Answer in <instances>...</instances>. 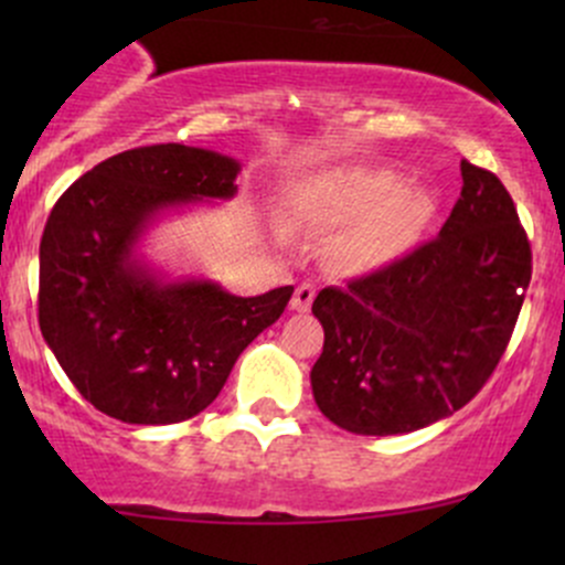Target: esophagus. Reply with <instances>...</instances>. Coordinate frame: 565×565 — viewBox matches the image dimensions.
<instances>
[{
  "instance_id": "34e87169",
  "label": "esophagus",
  "mask_w": 565,
  "mask_h": 565,
  "mask_svg": "<svg viewBox=\"0 0 565 565\" xmlns=\"http://www.w3.org/2000/svg\"><path fill=\"white\" fill-rule=\"evenodd\" d=\"M315 295H317V289L311 287V284H300V287L295 289L289 306H292V311H309L311 303H315Z\"/></svg>"
}]
</instances>
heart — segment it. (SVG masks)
<instances>
[{"mask_svg":"<svg viewBox=\"0 0 565 565\" xmlns=\"http://www.w3.org/2000/svg\"><path fill=\"white\" fill-rule=\"evenodd\" d=\"M311 213L324 224H355L339 241V256L350 267L369 270L407 254L435 215L426 188L404 185L393 169H341L311 191Z\"/></svg>","mask_w":565,"mask_h":565,"instance_id":"heart-1","label":"heart"}]
</instances>
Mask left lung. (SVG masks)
<instances>
[{
  "label": "left lung",
  "instance_id": "8db88e82",
  "mask_svg": "<svg viewBox=\"0 0 565 565\" xmlns=\"http://www.w3.org/2000/svg\"><path fill=\"white\" fill-rule=\"evenodd\" d=\"M530 259L503 182L461 161V196L435 241L317 295L324 347L311 391L324 418L385 437L465 407L509 347Z\"/></svg>",
  "mask_w": 565,
  "mask_h": 565
}]
</instances>
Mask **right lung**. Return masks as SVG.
I'll return each instance as SVG.
<instances>
[{
	"label": "right lung",
	"instance_id": "obj_1",
	"mask_svg": "<svg viewBox=\"0 0 565 565\" xmlns=\"http://www.w3.org/2000/svg\"><path fill=\"white\" fill-rule=\"evenodd\" d=\"M241 161L152 145L106 158L60 196L40 241V333L78 393L122 424L188 420L215 402L292 287L237 298L172 278L139 256L167 210L237 193Z\"/></svg>",
	"mask_w": 565,
	"mask_h": 565
}]
</instances>
